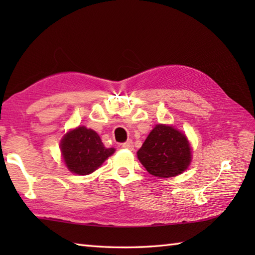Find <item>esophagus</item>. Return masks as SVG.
Here are the masks:
<instances>
[{
	"instance_id": "34e87169",
	"label": "esophagus",
	"mask_w": 255,
	"mask_h": 255,
	"mask_svg": "<svg viewBox=\"0 0 255 255\" xmlns=\"http://www.w3.org/2000/svg\"><path fill=\"white\" fill-rule=\"evenodd\" d=\"M122 147L124 149H128V150H132L133 149V143H132V140H127L126 142H124L122 144Z\"/></svg>"
}]
</instances>
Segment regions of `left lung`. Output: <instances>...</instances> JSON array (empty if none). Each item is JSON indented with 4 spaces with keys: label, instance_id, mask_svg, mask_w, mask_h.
<instances>
[{
    "label": "left lung",
    "instance_id": "obj_1",
    "mask_svg": "<svg viewBox=\"0 0 255 255\" xmlns=\"http://www.w3.org/2000/svg\"><path fill=\"white\" fill-rule=\"evenodd\" d=\"M137 155L151 175L173 177L188 167L192 148L183 132L169 125L159 124L151 130Z\"/></svg>",
    "mask_w": 255,
    "mask_h": 255
}]
</instances>
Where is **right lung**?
<instances>
[{
    "label": "right lung",
    "mask_w": 255,
    "mask_h": 255,
    "mask_svg": "<svg viewBox=\"0 0 255 255\" xmlns=\"http://www.w3.org/2000/svg\"><path fill=\"white\" fill-rule=\"evenodd\" d=\"M62 158L69 171L88 175L103 164L115 149L106 148L97 132L84 126L70 130L61 140Z\"/></svg>",
    "instance_id": "right-lung-1"
}]
</instances>
